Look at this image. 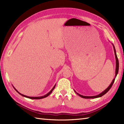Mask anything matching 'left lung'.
<instances>
[{
  "instance_id": "obj_1",
  "label": "left lung",
  "mask_w": 124,
  "mask_h": 124,
  "mask_svg": "<svg viewBox=\"0 0 124 124\" xmlns=\"http://www.w3.org/2000/svg\"><path fill=\"white\" fill-rule=\"evenodd\" d=\"M113 48H114V53H115V58H116V71H115V77H116V76H117V74L118 73V69H119V62H118V58H117V55H116V51H115V47L114 46V45L113 44ZM115 78H114V79L113 80V81H112V83H111V84L110 85V86H108V87L104 91H103L102 93H100L99 95H97V96H82V95H81L80 94H78V93H76L77 94L80 96L81 97H82V98H85V99H91V98H98V97H100L101 96H103L104 94H106V93L109 91V90L111 89V87L112 86V85H113L114 82V81H115Z\"/></svg>"
}]
</instances>
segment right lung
<instances>
[{"mask_svg":"<svg viewBox=\"0 0 124 124\" xmlns=\"http://www.w3.org/2000/svg\"><path fill=\"white\" fill-rule=\"evenodd\" d=\"M55 86L56 85H55L54 86V87L52 88V89L51 90V91L48 93H47L46 95H44V96H41V97H28V96H25V95H23V94H21V93H20L19 92H18L17 90L14 87V88L15 89V90H16V91L18 93H20V94L21 95H22V96H24V97H26V98H29V99H42V98H46V97H47L48 96H49L51 93L53 92V91L54 90V88H55Z\"/></svg>","mask_w":124,"mask_h":124,"instance_id":"add662e5","label":"right lung"}]
</instances>
